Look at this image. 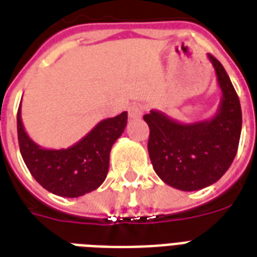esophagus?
Here are the masks:
<instances>
[{"instance_id": "esophagus-1", "label": "esophagus", "mask_w": 257, "mask_h": 257, "mask_svg": "<svg viewBox=\"0 0 257 257\" xmlns=\"http://www.w3.org/2000/svg\"><path fill=\"white\" fill-rule=\"evenodd\" d=\"M128 114L131 118H140L143 115V106L139 103L131 104L128 107Z\"/></svg>"}]
</instances>
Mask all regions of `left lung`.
Returning <instances> with one entry per match:
<instances>
[{
	"label": "left lung",
	"instance_id": "obj_1",
	"mask_svg": "<svg viewBox=\"0 0 257 257\" xmlns=\"http://www.w3.org/2000/svg\"><path fill=\"white\" fill-rule=\"evenodd\" d=\"M208 60L222 91L212 118L182 123L158 110L144 115L154 170L165 184L180 191H199L218 181L234 161L240 143V99L222 64L211 54Z\"/></svg>",
	"mask_w": 257,
	"mask_h": 257
}]
</instances>
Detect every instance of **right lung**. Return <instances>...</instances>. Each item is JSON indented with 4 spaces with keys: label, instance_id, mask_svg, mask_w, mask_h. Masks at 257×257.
Masks as SVG:
<instances>
[{
    "label": "right lung",
    "instance_id": "obj_1",
    "mask_svg": "<svg viewBox=\"0 0 257 257\" xmlns=\"http://www.w3.org/2000/svg\"><path fill=\"white\" fill-rule=\"evenodd\" d=\"M128 113L100 121L80 142L61 150L41 147L27 135L17 111V138L23 161L42 187L57 196L79 197L102 185L110 151L126 126Z\"/></svg>",
    "mask_w": 257,
    "mask_h": 257
}]
</instances>
